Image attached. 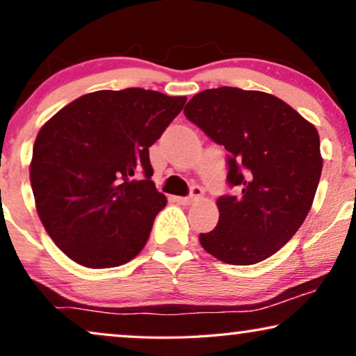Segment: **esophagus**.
I'll return each mask as SVG.
<instances>
[{
	"mask_svg": "<svg viewBox=\"0 0 356 356\" xmlns=\"http://www.w3.org/2000/svg\"><path fill=\"white\" fill-rule=\"evenodd\" d=\"M202 188L201 186H193L191 188V194L186 197H175V201H177L178 204H184V206H188V204H193L194 201H197V199L202 197Z\"/></svg>",
	"mask_w": 356,
	"mask_h": 356,
	"instance_id": "1",
	"label": "esophagus"
}]
</instances>
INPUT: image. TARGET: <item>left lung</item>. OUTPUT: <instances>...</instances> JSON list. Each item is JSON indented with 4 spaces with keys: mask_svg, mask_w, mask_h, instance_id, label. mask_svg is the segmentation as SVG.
Returning <instances> with one entry per match:
<instances>
[{
    "mask_svg": "<svg viewBox=\"0 0 356 356\" xmlns=\"http://www.w3.org/2000/svg\"><path fill=\"white\" fill-rule=\"evenodd\" d=\"M184 116L227 149V183L217 227L201 233L209 254L251 266L279 251L298 232L318 189L323 159L309 121L277 97L238 87L207 89Z\"/></svg>",
    "mask_w": 356,
    "mask_h": 356,
    "instance_id": "obj_1",
    "label": "left lung"
}]
</instances>
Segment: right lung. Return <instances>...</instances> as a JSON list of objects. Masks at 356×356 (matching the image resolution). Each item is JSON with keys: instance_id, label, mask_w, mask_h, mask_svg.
<instances>
[{"instance_id": "obj_1", "label": "right lung", "mask_w": 356, "mask_h": 356, "mask_svg": "<svg viewBox=\"0 0 356 356\" xmlns=\"http://www.w3.org/2000/svg\"><path fill=\"white\" fill-rule=\"evenodd\" d=\"M184 104L186 97L139 87L97 90L42 126L31 163L37 212L77 264L116 267L145 246L167 204L150 178L149 147Z\"/></svg>"}]
</instances>
